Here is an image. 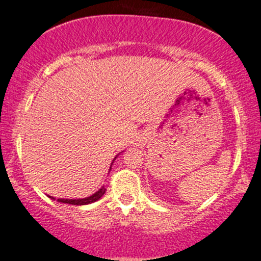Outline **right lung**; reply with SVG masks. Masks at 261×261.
<instances>
[{"label": "right lung", "mask_w": 261, "mask_h": 261, "mask_svg": "<svg viewBox=\"0 0 261 261\" xmlns=\"http://www.w3.org/2000/svg\"><path fill=\"white\" fill-rule=\"evenodd\" d=\"M105 187H102L99 192H96L95 194H92L91 197L84 198V199H58V202L61 203H67V204H73V205H84V204H90V203H94L96 200H99L102 195L105 194Z\"/></svg>", "instance_id": "obj_1"}]
</instances>
